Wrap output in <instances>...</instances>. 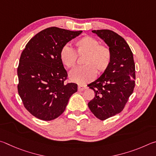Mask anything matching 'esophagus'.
Here are the masks:
<instances>
[{
	"instance_id": "esophagus-1",
	"label": "esophagus",
	"mask_w": 156,
	"mask_h": 156,
	"mask_svg": "<svg viewBox=\"0 0 156 156\" xmlns=\"http://www.w3.org/2000/svg\"><path fill=\"white\" fill-rule=\"evenodd\" d=\"M86 89H87V87L86 86H81V85L78 86V90L80 92L85 90Z\"/></svg>"
}]
</instances>
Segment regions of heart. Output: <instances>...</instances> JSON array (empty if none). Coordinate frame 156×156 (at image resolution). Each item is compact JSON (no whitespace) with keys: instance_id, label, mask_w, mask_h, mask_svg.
Wrapping results in <instances>:
<instances>
[{"instance_id":"b5f03b06","label":"heart","mask_w":156,"mask_h":156,"mask_svg":"<svg viewBox=\"0 0 156 156\" xmlns=\"http://www.w3.org/2000/svg\"><path fill=\"white\" fill-rule=\"evenodd\" d=\"M76 52L79 55L85 54L83 63L86 65L76 67L70 71L69 78L73 82L85 84L94 80L97 73H104L110 66L112 53L110 46L101 44L99 40L90 35H86L76 42ZM60 59L68 68L75 66L77 59L75 49L66 44L60 50Z\"/></svg>"}]
</instances>
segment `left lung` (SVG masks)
I'll list each match as a JSON object with an SVG mask.
<instances>
[{"label": "left lung", "mask_w": 156, "mask_h": 156, "mask_svg": "<svg viewBox=\"0 0 156 156\" xmlns=\"http://www.w3.org/2000/svg\"><path fill=\"white\" fill-rule=\"evenodd\" d=\"M110 46V66L99 79L88 85L94 91L90 110L101 121L122 111L135 87V64L131 48L123 37L108 29L93 30Z\"/></svg>", "instance_id": "8db88e82"}]
</instances>
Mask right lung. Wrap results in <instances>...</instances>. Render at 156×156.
<instances>
[{
	"label": "right lung",
	"mask_w": 156,
	"mask_h": 156,
	"mask_svg": "<svg viewBox=\"0 0 156 156\" xmlns=\"http://www.w3.org/2000/svg\"><path fill=\"white\" fill-rule=\"evenodd\" d=\"M81 32L49 27L33 37L22 52L18 91L24 108L36 118H57L77 91V84L65 82L68 74L59 53L63 46Z\"/></svg>",
	"instance_id": "obj_1"
}]
</instances>
